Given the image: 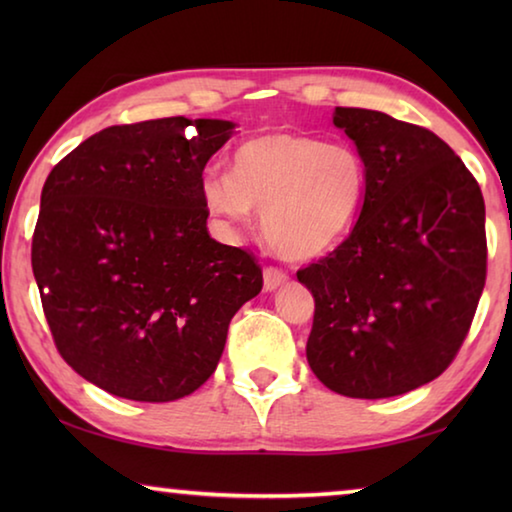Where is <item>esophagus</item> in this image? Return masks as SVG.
Here are the masks:
<instances>
[{"instance_id":"esophagus-1","label":"esophagus","mask_w":512,"mask_h":512,"mask_svg":"<svg viewBox=\"0 0 512 512\" xmlns=\"http://www.w3.org/2000/svg\"><path fill=\"white\" fill-rule=\"evenodd\" d=\"M287 280H289V273L282 271V268H275V266L264 268V289L266 291H275L277 287H282Z\"/></svg>"}]
</instances>
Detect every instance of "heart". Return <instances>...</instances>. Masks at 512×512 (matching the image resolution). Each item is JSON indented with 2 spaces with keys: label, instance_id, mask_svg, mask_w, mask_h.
<instances>
[{
  "label": "heart",
  "instance_id": "b5f03b06",
  "mask_svg": "<svg viewBox=\"0 0 512 512\" xmlns=\"http://www.w3.org/2000/svg\"><path fill=\"white\" fill-rule=\"evenodd\" d=\"M207 210L244 225L262 212L266 244L284 259L325 255L354 228L368 196V167L348 144L305 133H264L239 144L230 173L203 180Z\"/></svg>",
  "mask_w": 512,
  "mask_h": 512
}]
</instances>
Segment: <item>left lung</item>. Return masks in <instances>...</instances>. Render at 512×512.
Segmentation results:
<instances>
[{
	"instance_id": "left-lung-1",
	"label": "left lung",
	"mask_w": 512,
	"mask_h": 512,
	"mask_svg": "<svg viewBox=\"0 0 512 512\" xmlns=\"http://www.w3.org/2000/svg\"><path fill=\"white\" fill-rule=\"evenodd\" d=\"M368 167L343 244L298 271L314 296L307 361L329 391L381 400L443 375L485 284V205L461 158L422 126L336 108Z\"/></svg>"
}]
</instances>
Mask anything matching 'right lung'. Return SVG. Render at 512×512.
<instances>
[{"instance_id":"obj_1","label":"right lung","mask_w":512,"mask_h":512,"mask_svg":"<svg viewBox=\"0 0 512 512\" xmlns=\"http://www.w3.org/2000/svg\"><path fill=\"white\" fill-rule=\"evenodd\" d=\"M225 119L110 126L51 169L31 264L56 348L90 384L173 402L210 379L228 325L262 291L246 250L207 232L203 169Z\"/></svg>"}]
</instances>
